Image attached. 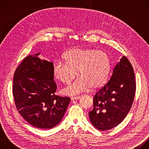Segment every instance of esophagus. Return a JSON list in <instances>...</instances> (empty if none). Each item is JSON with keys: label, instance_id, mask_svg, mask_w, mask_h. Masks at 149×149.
I'll return each instance as SVG.
<instances>
[{"label": "esophagus", "instance_id": "obj_1", "mask_svg": "<svg viewBox=\"0 0 149 149\" xmlns=\"http://www.w3.org/2000/svg\"><path fill=\"white\" fill-rule=\"evenodd\" d=\"M80 98H81L80 96H78V97H71V100H78V99H80Z\"/></svg>", "mask_w": 149, "mask_h": 149}]
</instances>
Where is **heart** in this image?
Listing matches in <instances>:
<instances>
[{"label":"heart","instance_id":"obj_1","mask_svg":"<svg viewBox=\"0 0 149 149\" xmlns=\"http://www.w3.org/2000/svg\"><path fill=\"white\" fill-rule=\"evenodd\" d=\"M65 63L55 62L52 67L54 78L69 84L62 92L67 95H77L91 88L97 89L106 83L111 69L109 55L104 51L90 48H74L63 56Z\"/></svg>","mask_w":149,"mask_h":149}]
</instances>
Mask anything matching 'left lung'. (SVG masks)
I'll return each instance as SVG.
<instances>
[{"label": "left lung", "instance_id": "left-lung-1", "mask_svg": "<svg viewBox=\"0 0 149 149\" xmlns=\"http://www.w3.org/2000/svg\"><path fill=\"white\" fill-rule=\"evenodd\" d=\"M136 88L133 67L123 56L110 80L93 98L94 108L89 112L92 124L98 130L106 131L121 123L132 107Z\"/></svg>", "mask_w": 149, "mask_h": 149}]
</instances>
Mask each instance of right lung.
<instances>
[{"mask_svg":"<svg viewBox=\"0 0 149 149\" xmlns=\"http://www.w3.org/2000/svg\"><path fill=\"white\" fill-rule=\"evenodd\" d=\"M39 54L29 55L20 63L14 74L12 91L22 117L36 128L49 129L60 123L71 98L55 94L54 63L40 59Z\"/></svg>","mask_w":149,"mask_h":149,"instance_id":"obj_1","label":"right lung"}]
</instances>
